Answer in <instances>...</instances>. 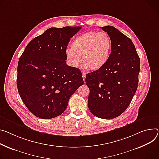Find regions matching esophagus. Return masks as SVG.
<instances>
[{
    "mask_svg": "<svg viewBox=\"0 0 159 159\" xmlns=\"http://www.w3.org/2000/svg\"><path fill=\"white\" fill-rule=\"evenodd\" d=\"M85 74H84V73H82V78H83V80H84V81L85 82Z\"/></svg>",
    "mask_w": 159,
    "mask_h": 159,
    "instance_id": "1",
    "label": "esophagus"
}]
</instances>
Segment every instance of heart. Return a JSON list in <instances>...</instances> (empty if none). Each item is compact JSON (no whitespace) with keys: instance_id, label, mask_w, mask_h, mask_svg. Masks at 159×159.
I'll return each instance as SVG.
<instances>
[{"instance_id":"b5f03b06","label":"heart","mask_w":159,"mask_h":159,"mask_svg":"<svg viewBox=\"0 0 159 159\" xmlns=\"http://www.w3.org/2000/svg\"><path fill=\"white\" fill-rule=\"evenodd\" d=\"M111 51L112 40L107 34L89 31L74 39L71 49H66V56L71 66H78L81 58L82 64L85 69L96 71L106 65Z\"/></svg>"}]
</instances>
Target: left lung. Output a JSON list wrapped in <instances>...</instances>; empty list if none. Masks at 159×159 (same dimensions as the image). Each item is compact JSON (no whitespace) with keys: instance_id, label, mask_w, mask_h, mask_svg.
I'll list each match as a JSON object with an SVG mask.
<instances>
[{"instance_id":"left-lung-1","label":"left lung","mask_w":159,"mask_h":159,"mask_svg":"<svg viewBox=\"0 0 159 159\" xmlns=\"http://www.w3.org/2000/svg\"><path fill=\"white\" fill-rule=\"evenodd\" d=\"M112 40L106 65L86 74L89 88L88 107L94 116L104 119L119 117L127 108L138 85L140 59L132 40L112 26L102 27Z\"/></svg>"}]
</instances>
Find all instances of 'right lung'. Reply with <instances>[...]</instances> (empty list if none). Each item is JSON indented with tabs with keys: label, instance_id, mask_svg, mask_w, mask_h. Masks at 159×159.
I'll use <instances>...</instances> for the list:
<instances>
[{
	"label": "right lung",
	"instance_id": "add662e5",
	"mask_svg": "<svg viewBox=\"0 0 159 159\" xmlns=\"http://www.w3.org/2000/svg\"><path fill=\"white\" fill-rule=\"evenodd\" d=\"M81 26L50 28L25 48L18 65L17 87L26 108L42 119L56 117L84 84L80 70L66 64L70 39Z\"/></svg>",
	"mask_w": 159,
	"mask_h": 159
}]
</instances>
